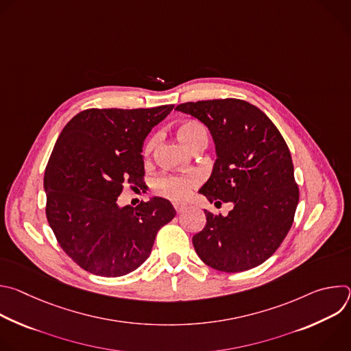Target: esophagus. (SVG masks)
Returning <instances> with one entry per match:
<instances>
[{
	"label": "esophagus",
	"instance_id": "1",
	"mask_svg": "<svg viewBox=\"0 0 351 351\" xmlns=\"http://www.w3.org/2000/svg\"><path fill=\"white\" fill-rule=\"evenodd\" d=\"M173 207H175V210H176L178 214H182V213L187 208V206H186V204H182V203H175Z\"/></svg>",
	"mask_w": 351,
	"mask_h": 351
}]
</instances>
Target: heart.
<instances>
[{"label":"heart","instance_id":"heart-1","mask_svg":"<svg viewBox=\"0 0 351 351\" xmlns=\"http://www.w3.org/2000/svg\"><path fill=\"white\" fill-rule=\"evenodd\" d=\"M179 140L186 144L189 148H191L198 140L207 138L206 129L197 123V122H183L176 129ZM158 141L157 136L149 137V140L145 143L144 154L149 156L154 149L156 144ZM197 184V178L194 176H175V175H161L154 179V189L158 194L168 197L173 202H180L184 199L190 190Z\"/></svg>","mask_w":351,"mask_h":351}]
</instances>
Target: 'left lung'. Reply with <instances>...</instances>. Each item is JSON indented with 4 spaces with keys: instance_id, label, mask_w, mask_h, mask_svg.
Returning <instances> with one entry per match:
<instances>
[{
    "instance_id": "8db88e82",
    "label": "left lung",
    "mask_w": 351,
    "mask_h": 351,
    "mask_svg": "<svg viewBox=\"0 0 351 351\" xmlns=\"http://www.w3.org/2000/svg\"><path fill=\"white\" fill-rule=\"evenodd\" d=\"M203 122L217 160L198 190L208 202L232 203L226 217L204 210L207 223L193 236L195 253L208 267L241 272L267 261L291 228L298 187L286 141L256 106L225 98L175 108Z\"/></svg>"
}]
</instances>
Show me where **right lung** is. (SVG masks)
Listing matches in <instances>:
<instances>
[{
  "label": "right lung",
  "instance_id": "add662e5",
  "mask_svg": "<svg viewBox=\"0 0 351 351\" xmlns=\"http://www.w3.org/2000/svg\"><path fill=\"white\" fill-rule=\"evenodd\" d=\"M173 107L91 108L61 132L44 173L45 214L64 252L84 271L115 278L137 269L176 215L162 197L136 208L118 204L125 184H143L144 140Z\"/></svg>",
  "mask_w": 351,
  "mask_h": 351
}]
</instances>
